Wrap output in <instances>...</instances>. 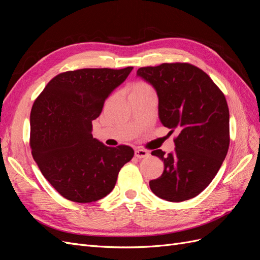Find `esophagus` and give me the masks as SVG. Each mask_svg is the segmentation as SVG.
Instances as JSON below:
<instances>
[{
    "label": "esophagus",
    "instance_id": "esophagus-1",
    "mask_svg": "<svg viewBox=\"0 0 260 260\" xmlns=\"http://www.w3.org/2000/svg\"><path fill=\"white\" fill-rule=\"evenodd\" d=\"M135 156L137 157V158H145V157H148L149 156V153L147 151H145V149H140V148H137L135 151Z\"/></svg>",
    "mask_w": 260,
    "mask_h": 260
}]
</instances>
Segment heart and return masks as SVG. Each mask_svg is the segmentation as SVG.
I'll list each match as a JSON object with an SVG mask.
<instances>
[{
    "mask_svg": "<svg viewBox=\"0 0 260 260\" xmlns=\"http://www.w3.org/2000/svg\"><path fill=\"white\" fill-rule=\"evenodd\" d=\"M129 93L130 94H149V93H154L151 86H149L147 83L139 81L133 83L130 88H129Z\"/></svg>",
    "mask_w": 260,
    "mask_h": 260,
    "instance_id": "obj_1",
    "label": "heart"
}]
</instances>
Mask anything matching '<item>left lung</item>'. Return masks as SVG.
I'll return each instance as SVG.
<instances>
[{
    "label": "left lung",
    "instance_id": "8db88e82",
    "mask_svg": "<svg viewBox=\"0 0 260 260\" xmlns=\"http://www.w3.org/2000/svg\"><path fill=\"white\" fill-rule=\"evenodd\" d=\"M137 76L155 89L160 122L179 131L174 152H152L164 162V171L149 181V187L169 202L193 199L215 178L229 148L230 116L223 93L207 74L186 62L142 67Z\"/></svg>",
    "mask_w": 260,
    "mask_h": 260
}]
</instances>
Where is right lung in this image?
Returning <instances> with one entry per match:
<instances>
[{
    "label": "right lung",
    "instance_id": "right-lung-1",
    "mask_svg": "<svg viewBox=\"0 0 260 260\" xmlns=\"http://www.w3.org/2000/svg\"><path fill=\"white\" fill-rule=\"evenodd\" d=\"M132 69L62 73L35 102L30 114L31 153L44 178L69 201L91 203L105 198L135 154L130 146L108 147L92 136V120Z\"/></svg>",
    "mask_w": 260,
    "mask_h": 260
}]
</instances>
